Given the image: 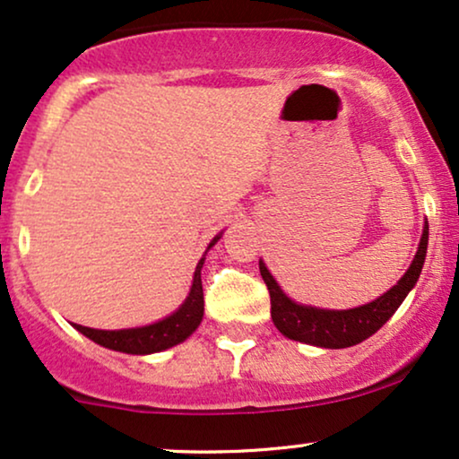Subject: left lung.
I'll list each match as a JSON object with an SVG mask.
<instances>
[{
  "label": "left lung",
  "mask_w": 459,
  "mask_h": 459,
  "mask_svg": "<svg viewBox=\"0 0 459 459\" xmlns=\"http://www.w3.org/2000/svg\"><path fill=\"white\" fill-rule=\"evenodd\" d=\"M428 249V222L423 224V235L417 247L413 263L400 277L396 286H392L384 297H379L373 303L353 307V309H320V307L299 305L292 299H288L280 288V283L273 280V275L260 260V275L269 288L271 297V317L277 330L283 336L300 343L326 347V350H343L362 343L370 334H375L384 324L394 316V311L403 305L407 294L420 280V273L426 260Z\"/></svg>",
  "instance_id": "left-lung-1"
}]
</instances>
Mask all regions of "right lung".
Returning a JSON list of instances; mask_svg holds the SVG:
<instances>
[{"mask_svg": "<svg viewBox=\"0 0 459 459\" xmlns=\"http://www.w3.org/2000/svg\"><path fill=\"white\" fill-rule=\"evenodd\" d=\"M220 239L213 237L210 247ZM205 258L199 260L196 264L195 277H193V288H190L186 300L176 313H171L165 320L150 324V326L142 328H126V330H95L74 324L75 330H80L84 336H89L91 341H95L97 345L108 347V350L123 351V353H135V356H146V353H156L162 350H169V347L186 341L190 334L199 328L203 320V283H201V269Z\"/></svg>", "mask_w": 459, "mask_h": 459, "instance_id": "right-lung-1", "label": "right lung"}]
</instances>
